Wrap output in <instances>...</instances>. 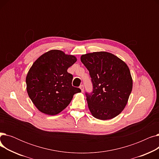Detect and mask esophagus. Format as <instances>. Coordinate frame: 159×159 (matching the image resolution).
Segmentation results:
<instances>
[{"label": "esophagus", "instance_id": "obj_1", "mask_svg": "<svg viewBox=\"0 0 159 159\" xmlns=\"http://www.w3.org/2000/svg\"><path fill=\"white\" fill-rule=\"evenodd\" d=\"M80 89H81V91H82V92H83V91H84V86L83 85H81V86H80Z\"/></svg>", "mask_w": 159, "mask_h": 159}]
</instances>
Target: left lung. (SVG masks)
Masks as SVG:
<instances>
[{
  "label": "left lung",
  "mask_w": 159,
  "mask_h": 159,
  "mask_svg": "<svg viewBox=\"0 0 159 159\" xmlns=\"http://www.w3.org/2000/svg\"><path fill=\"white\" fill-rule=\"evenodd\" d=\"M80 61L89 72L93 92L86 93L89 110L95 118L109 120L126 107L133 88L128 65L111 53L82 55Z\"/></svg>",
  "instance_id": "1"
}]
</instances>
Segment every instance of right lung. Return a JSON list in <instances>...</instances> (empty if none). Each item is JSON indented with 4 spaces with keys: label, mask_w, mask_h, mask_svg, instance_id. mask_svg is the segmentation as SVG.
<instances>
[{
    "label": "right lung",
    "mask_w": 159,
    "mask_h": 159,
    "mask_svg": "<svg viewBox=\"0 0 159 159\" xmlns=\"http://www.w3.org/2000/svg\"><path fill=\"white\" fill-rule=\"evenodd\" d=\"M76 57L52 49L42 55L28 72L26 82L29 97L42 113L55 115L68 106L80 88L72 86L73 75L67 70Z\"/></svg>",
    "instance_id": "right-lung-1"
}]
</instances>
